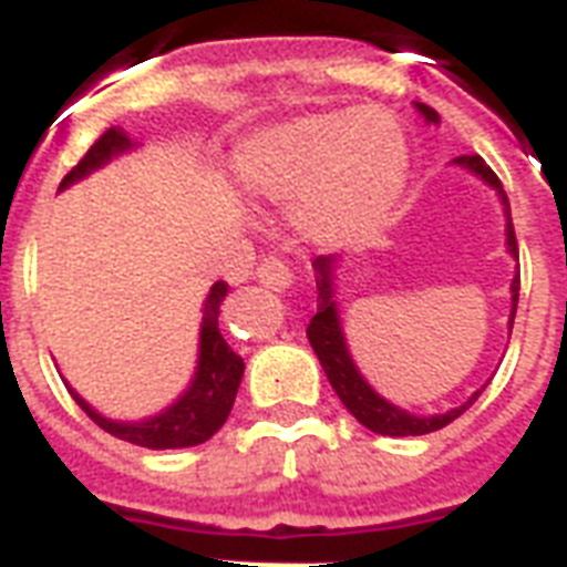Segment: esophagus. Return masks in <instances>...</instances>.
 Segmentation results:
<instances>
[{
  "label": "esophagus",
  "mask_w": 567,
  "mask_h": 567,
  "mask_svg": "<svg viewBox=\"0 0 567 567\" xmlns=\"http://www.w3.org/2000/svg\"><path fill=\"white\" fill-rule=\"evenodd\" d=\"M257 280H260L262 287L275 289V292H287V289H292V284H296V275H292V269H289L287 262L269 257V260H262L260 266H257Z\"/></svg>",
  "instance_id": "obj_1"
}]
</instances>
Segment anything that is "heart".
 Here are the masks:
<instances>
[{
    "mask_svg": "<svg viewBox=\"0 0 567 567\" xmlns=\"http://www.w3.org/2000/svg\"><path fill=\"white\" fill-rule=\"evenodd\" d=\"M404 131L383 111L312 113L262 131L234 161L243 196L298 205L316 243H348L386 219L406 181Z\"/></svg>",
    "mask_w": 567,
    "mask_h": 567,
    "instance_id": "1",
    "label": "heart"
}]
</instances>
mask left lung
I'll return each mask as SVG.
<instances>
[{
	"instance_id": "1",
	"label": "left lung",
	"mask_w": 567,
	"mask_h": 567,
	"mask_svg": "<svg viewBox=\"0 0 567 567\" xmlns=\"http://www.w3.org/2000/svg\"><path fill=\"white\" fill-rule=\"evenodd\" d=\"M415 111L424 116L427 125H439V113L430 107V104L415 102ZM454 163L460 169H468L474 178H480L486 187H492L501 198V207H504L506 216V251L509 257L518 260V243H515V228H513V213H509V198L504 193V184L497 181V175L486 166V161L480 155H463L454 157ZM342 266V257L328 255L316 257L312 260V271H316V289H319V312L312 316L310 324H307V339H310L312 351L319 357L321 369L328 374L330 386L339 395V401L346 404V410L360 421L362 427H369L371 433H380V436H424V433H433V430L447 427L451 421L460 419L465 410H468L474 401L480 398L483 389H477L468 401H463L460 406L447 412H436V415H415L410 410H401L398 404L386 401V398L374 392L369 380L362 378V371L357 369L354 357L348 351L346 330H342V316H339V301H337V271ZM518 289H520V275L515 271L513 284H509V292H513V310H509V333H513L515 310H518Z\"/></svg>"
}]
</instances>
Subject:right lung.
Returning a JSON list of instances; mask_svg holds the SVG:
<instances>
[{
	"label": "right lung",
	"mask_w": 567,
	"mask_h": 567,
	"mask_svg": "<svg viewBox=\"0 0 567 567\" xmlns=\"http://www.w3.org/2000/svg\"><path fill=\"white\" fill-rule=\"evenodd\" d=\"M131 148H137V143H134L125 131L107 128L102 137L90 146L87 155L81 157L79 166L61 181V189L79 184V181H84L87 175L99 172L102 166H107L113 157L125 155ZM225 296H228V284H225V280H216L210 287V292H207L205 307H202L198 360L196 371H193V380H189L187 389H184L169 406H163L155 415H148V419L140 421L107 419V415H102L96 406H90L66 380H63V383L70 386L72 398L79 401L81 410L87 412L99 427L107 430L111 436L122 439V442H131V445L140 447H152V451H175V447L202 445V442H207V439L228 421L234 398H237L239 380H243V371H246L243 357L234 354V348L225 342V337H221L219 330V312Z\"/></svg>",
	"instance_id": "right-lung-1"
}]
</instances>
